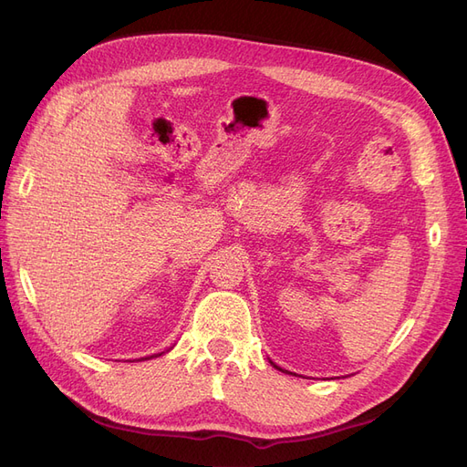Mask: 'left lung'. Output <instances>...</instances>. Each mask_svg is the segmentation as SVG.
<instances>
[{
	"mask_svg": "<svg viewBox=\"0 0 467 467\" xmlns=\"http://www.w3.org/2000/svg\"><path fill=\"white\" fill-rule=\"evenodd\" d=\"M271 364H273V362H271ZM273 366H275V368H278V366H276V364H273ZM278 370H282V368H278Z\"/></svg>",
	"mask_w": 467,
	"mask_h": 467,
	"instance_id": "1",
	"label": "left lung"
}]
</instances>
